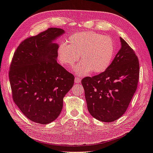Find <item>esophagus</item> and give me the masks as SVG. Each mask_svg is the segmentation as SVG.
I'll return each instance as SVG.
<instances>
[{
    "label": "esophagus",
    "mask_w": 153,
    "mask_h": 153,
    "mask_svg": "<svg viewBox=\"0 0 153 153\" xmlns=\"http://www.w3.org/2000/svg\"><path fill=\"white\" fill-rule=\"evenodd\" d=\"M80 81H81V80L79 78L75 77V83H79V82H80Z\"/></svg>",
    "instance_id": "esophagus-1"
}]
</instances>
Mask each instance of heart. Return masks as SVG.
Returning a JSON list of instances; mask_svg holds the SVG:
<instances>
[{"label": "heart", "mask_w": 153, "mask_h": 153, "mask_svg": "<svg viewBox=\"0 0 153 153\" xmlns=\"http://www.w3.org/2000/svg\"><path fill=\"white\" fill-rule=\"evenodd\" d=\"M68 43L59 46L57 56L65 67H73L80 54L82 60L74 68L80 76H87L92 71L100 73L108 68L115 55V44L109 36L94 32H82L69 37Z\"/></svg>", "instance_id": "heart-1"}]
</instances>
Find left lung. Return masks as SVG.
Masks as SVG:
<instances>
[{"mask_svg":"<svg viewBox=\"0 0 153 153\" xmlns=\"http://www.w3.org/2000/svg\"><path fill=\"white\" fill-rule=\"evenodd\" d=\"M121 48L108 68L82 80L87 109L92 117L105 123L121 117L137 90L139 62L133 50L121 37Z\"/></svg>","mask_w":153,"mask_h":153,"instance_id":"left-lung-1","label":"left lung"}]
</instances>
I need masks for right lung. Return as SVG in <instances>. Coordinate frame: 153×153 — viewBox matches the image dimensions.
I'll list each match as a JSON object with an SVG mask.
<instances>
[{
  "instance_id": "right-lung-1",
  "label": "right lung",
  "mask_w": 153,
  "mask_h": 153,
  "mask_svg": "<svg viewBox=\"0 0 153 153\" xmlns=\"http://www.w3.org/2000/svg\"><path fill=\"white\" fill-rule=\"evenodd\" d=\"M65 33L49 28L20 43L14 53L9 73L13 99L30 121L47 124L61 114L63 98L75 77L57 62L59 45Z\"/></svg>"
}]
</instances>
